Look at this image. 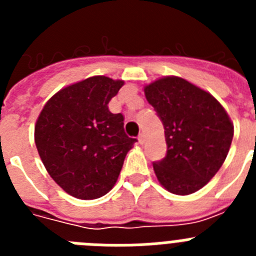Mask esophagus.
Returning <instances> with one entry per match:
<instances>
[{
	"label": "esophagus",
	"instance_id": "obj_1",
	"mask_svg": "<svg viewBox=\"0 0 256 256\" xmlns=\"http://www.w3.org/2000/svg\"><path fill=\"white\" fill-rule=\"evenodd\" d=\"M144 138H146V137H144V133H141V134L138 136V142H140V144H144Z\"/></svg>",
	"mask_w": 256,
	"mask_h": 256
}]
</instances>
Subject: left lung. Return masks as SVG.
Instances as JSON below:
<instances>
[{"label":"left lung","mask_w":256,"mask_h":256,"mask_svg":"<svg viewBox=\"0 0 256 256\" xmlns=\"http://www.w3.org/2000/svg\"><path fill=\"white\" fill-rule=\"evenodd\" d=\"M144 96L164 126L166 155L154 162L156 177L176 195H190L220 169L234 138V124L209 94L180 76L144 87Z\"/></svg>","instance_id":"obj_1"}]
</instances>
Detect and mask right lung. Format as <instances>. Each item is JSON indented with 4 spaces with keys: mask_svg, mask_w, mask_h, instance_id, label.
<instances>
[{
    "mask_svg": "<svg viewBox=\"0 0 256 256\" xmlns=\"http://www.w3.org/2000/svg\"><path fill=\"white\" fill-rule=\"evenodd\" d=\"M123 80L97 76L62 88L37 119L34 141L52 180L69 195L92 200L116 182L137 140L124 132V116L108 102Z\"/></svg>",
    "mask_w": 256,
    "mask_h": 256,
    "instance_id": "add662e5",
    "label": "right lung"
}]
</instances>
